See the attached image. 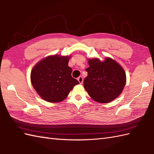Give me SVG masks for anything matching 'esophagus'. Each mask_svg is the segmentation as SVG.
<instances>
[{"mask_svg": "<svg viewBox=\"0 0 154 154\" xmlns=\"http://www.w3.org/2000/svg\"><path fill=\"white\" fill-rule=\"evenodd\" d=\"M77 80H78V81H79V83H80V84H82V83H83V77H82L81 76L79 77H78V79H77Z\"/></svg>", "mask_w": 154, "mask_h": 154, "instance_id": "esophagus-1", "label": "esophagus"}]
</instances>
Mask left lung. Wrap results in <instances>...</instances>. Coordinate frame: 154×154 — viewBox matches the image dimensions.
Listing matches in <instances>:
<instances>
[{"mask_svg":"<svg viewBox=\"0 0 154 154\" xmlns=\"http://www.w3.org/2000/svg\"><path fill=\"white\" fill-rule=\"evenodd\" d=\"M88 65L83 85L89 96L100 103H108L118 97L126 83L122 67L109 58L103 62L96 58L89 60Z\"/></svg>","mask_w":154,"mask_h":154,"instance_id":"8db88e82","label":"left lung"}]
</instances>
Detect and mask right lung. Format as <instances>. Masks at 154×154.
Here are the masks:
<instances>
[{
  "mask_svg": "<svg viewBox=\"0 0 154 154\" xmlns=\"http://www.w3.org/2000/svg\"><path fill=\"white\" fill-rule=\"evenodd\" d=\"M69 57L54 55L39 62L32 69L31 83L38 95L49 102L65 99L79 81L72 77Z\"/></svg>",
  "mask_w": 154,
  "mask_h": 154,
  "instance_id": "right-lung-1",
  "label": "right lung"
}]
</instances>
